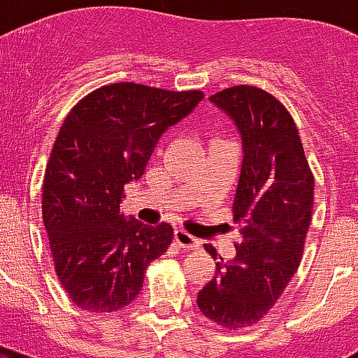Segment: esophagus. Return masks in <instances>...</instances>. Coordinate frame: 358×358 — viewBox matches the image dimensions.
I'll use <instances>...</instances> for the list:
<instances>
[{"instance_id":"1","label":"esophagus","mask_w":358,"mask_h":358,"mask_svg":"<svg viewBox=\"0 0 358 358\" xmlns=\"http://www.w3.org/2000/svg\"><path fill=\"white\" fill-rule=\"evenodd\" d=\"M174 243L180 246V248H184V250H193V248H197L199 246V239H195L193 235H189L184 229H176L174 231Z\"/></svg>"}]
</instances>
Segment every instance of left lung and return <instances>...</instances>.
I'll use <instances>...</instances> for the list:
<instances>
[{"label":"left lung","instance_id":"obj_1","mask_svg":"<svg viewBox=\"0 0 358 358\" xmlns=\"http://www.w3.org/2000/svg\"><path fill=\"white\" fill-rule=\"evenodd\" d=\"M243 136V169L233 218L243 241L237 256L216 264L197 307L218 327L239 330L269 313L300 266L311 213L315 178L298 127L280 100L252 85H235L210 96ZM205 250L214 254L213 246Z\"/></svg>","mask_w":358,"mask_h":358}]
</instances>
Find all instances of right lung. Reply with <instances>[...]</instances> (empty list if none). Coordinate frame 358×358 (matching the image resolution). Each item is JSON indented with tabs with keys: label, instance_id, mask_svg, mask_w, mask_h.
<instances>
[{
	"label": "right lung",
	"instance_id": "1",
	"mask_svg": "<svg viewBox=\"0 0 358 358\" xmlns=\"http://www.w3.org/2000/svg\"><path fill=\"white\" fill-rule=\"evenodd\" d=\"M201 91L112 83L89 92L60 127L45 169L41 214L52 264L71 303L91 313L129 306L145 269L172 243L169 224L125 222V184L159 138L203 100Z\"/></svg>",
	"mask_w": 358,
	"mask_h": 358
}]
</instances>
